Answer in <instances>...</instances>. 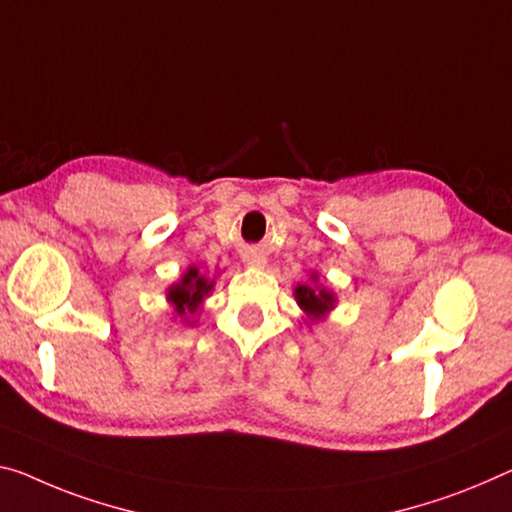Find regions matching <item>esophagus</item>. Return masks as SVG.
Instances as JSON below:
<instances>
[{
    "label": "esophagus",
    "mask_w": 512,
    "mask_h": 512,
    "mask_svg": "<svg viewBox=\"0 0 512 512\" xmlns=\"http://www.w3.org/2000/svg\"><path fill=\"white\" fill-rule=\"evenodd\" d=\"M245 263L249 267H265L267 258L263 254H258V251H249V254H245Z\"/></svg>",
    "instance_id": "obj_1"
}]
</instances>
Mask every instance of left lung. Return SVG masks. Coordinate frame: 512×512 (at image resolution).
<instances>
[{"instance_id":"8db88e82","label":"left lung","mask_w":512,"mask_h":512,"mask_svg":"<svg viewBox=\"0 0 512 512\" xmlns=\"http://www.w3.org/2000/svg\"><path fill=\"white\" fill-rule=\"evenodd\" d=\"M293 295L309 325H318V322L327 320L338 302L332 290L325 283H320L318 272H311L309 283H297Z\"/></svg>"}]
</instances>
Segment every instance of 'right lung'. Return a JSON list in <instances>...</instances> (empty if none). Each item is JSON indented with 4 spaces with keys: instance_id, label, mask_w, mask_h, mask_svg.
I'll list each match as a JSON object with an SVG mask.
<instances>
[{
    "instance_id": "1",
    "label": "right lung",
    "mask_w": 512,
    "mask_h": 512,
    "mask_svg": "<svg viewBox=\"0 0 512 512\" xmlns=\"http://www.w3.org/2000/svg\"><path fill=\"white\" fill-rule=\"evenodd\" d=\"M212 288H215V277L210 279L206 274H201L196 265L187 267L180 274V279L167 288V302L174 318H178L187 327L196 325V320H199L196 316L201 313L203 302H206V297H210Z\"/></svg>"
}]
</instances>
